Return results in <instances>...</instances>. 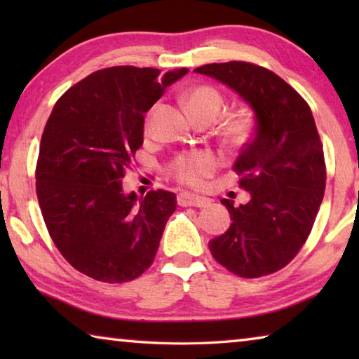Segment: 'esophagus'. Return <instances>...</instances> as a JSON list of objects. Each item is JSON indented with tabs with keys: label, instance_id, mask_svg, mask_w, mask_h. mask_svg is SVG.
<instances>
[{
	"label": "esophagus",
	"instance_id": "1",
	"mask_svg": "<svg viewBox=\"0 0 359 359\" xmlns=\"http://www.w3.org/2000/svg\"><path fill=\"white\" fill-rule=\"evenodd\" d=\"M177 203L180 205H193V208H205V205L210 204V199L196 196V194L191 193H180L177 196Z\"/></svg>",
	"mask_w": 359,
	"mask_h": 359
}]
</instances>
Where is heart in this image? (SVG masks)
<instances>
[{
    "mask_svg": "<svg viewBox=\"0 0 359 359\" xmlns=\"http://www.w3.org/2000/svg\"><path fill=\"white\" fill-rule=\"evenodd\" d=\"M184 104L194 120H214L223 107V96L212 85H196L184 95ZM151 114L147 118V128ZM253 130V118L250 114L241 112L229 117L222 126V135L228 144L239 147L245 144ZM218 166L217 158L209 151H191L175 156L168 172L180 184L190 187H201L204 180L215 171Z\"/></svg>",
    "mask_w": 359,
    "mask_h": 359,
    "instance_id": "1",
    "label": "heart"
}]
</instances>
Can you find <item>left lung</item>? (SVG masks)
Listing matches in <instances>:
<instances>
[{
  "mask_svg": "<svg viewBox=\"0 0 359 359\" xmlns=\"http://www.w3.org/2000/svg\"><path fill=\"white\" fill-rule=\"evenodd\" d=\"M194 72L236 90L257 117L255 136L233 168L252 199L239 208L223 199L233 223L209 242V250L239 277L272 274L306 244L325 196L323 144L312 111L291 85L263 66L210 63Z\"/></svg>",
  "mask_w": 359,
  "mask_h": 359,
  "instance_id": "left-lung-1",
  "label": "left lung"
}]
</instances>
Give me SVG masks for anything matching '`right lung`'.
Segmentation results:
<instances>
[{
    "label": "right lung",
    "instance_id": "right-lung-1",
    "mask_svg": "<svg viewBox=\"0 0 359 359\" xmlns=\"http://www.w3.org/2000/svg\"><path fill=\"white\" fill-rule=\"evenodd\" d=\"M187 72L100 69L66 90L47 120L36 163L42 218L63 258L95 280H135L154 263L175 194L137 199L121 179L144 142V114Z\"/></svg>",
    "mask_w": 359,
    "mask_h": 359
}]
</instances>
